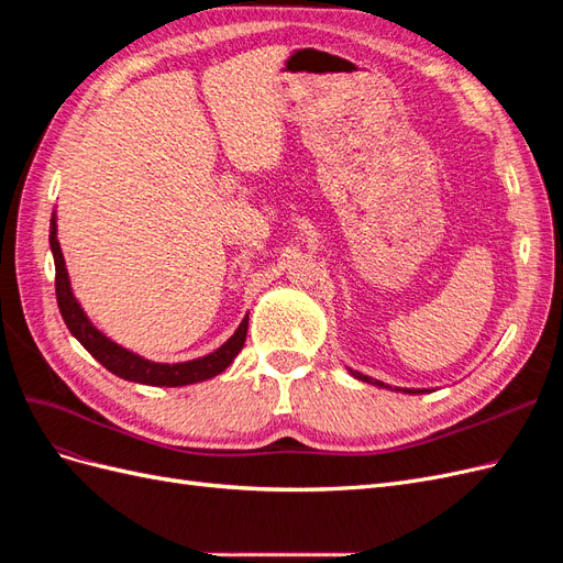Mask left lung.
I'll return each mask as SVG.
<instances>
[{
	"label": "left lung",
	"mask_w": 563,
	"mask_h": 563,
	"mask_svg": "<svg viewBox=\"0 0 563 563\" xmlns=\"http://www.w3.org/2000/svg\"><path fill=\"white\" fill-rule=\"evenodd\" d=\"M350 373H352V376H354L356 380H362V383H371V385H378V387L391 389L389 385H385V383H380V380H373V378L364 376V373H360V371H352V368H350ZM395 389H397V391H404V395H422V391H428V389H408V387H395Z\"/></svg>",
	"instance_id": "1"
}]
</instances>
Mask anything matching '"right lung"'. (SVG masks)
Wrapping results in <instances>:
<instances>
[{"label": "right lung", "mask_w": 563, "mask_h": 563, "mask_svg": "<svg viewBox=\"0 0 563 563\" xmlns=\"http://www.w3.org/2000/svg\"><path fill=\"white\" fill-rule=\"evenodd\" d=\"M56 234H58V225H56V213H54L51 216V228H48V244L56 263V298H58V308H60L65 327L70 329V333L79 340L84 350H89L93 360H98L110 373H114V376L131 383H141V385L183 387V385H192V383H201L218 376V373H223L234 362V356L242 352L246 331H249V314L242 319L240 329L230 335L228 343L220 345L216 352L199 356V360H192V362H178V364L150 362L141 354L112 343L106 333H100L93 327L87 312L81 310L79 300L75 298Z\"/></svg>", "instance_id": "right-lung-1"}]
</instances>
